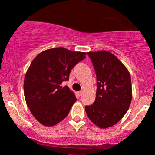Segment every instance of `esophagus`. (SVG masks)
Segmentation results:
<instances>
[{
  "mask_svg": "<svg viewBox=\"0 0 155 155\" xmlns=\"http://www.w3.org/2000/svg\"><path fill=\"white\" fill-rule=\"evenodd\" d=\"M82 94H83V91H81H81H79V92H78V95H79V96H81V95H82Z\"/></svg>",
  "mask_w": 155,
  "mask_h": 155,
  "instance_id": "esophagus-1",
  "label": "esophagus"
}]
</instances>
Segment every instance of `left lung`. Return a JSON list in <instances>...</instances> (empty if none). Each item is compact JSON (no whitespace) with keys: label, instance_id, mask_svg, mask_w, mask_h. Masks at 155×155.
Masks as SVG:
<instances>
[{"label":"left lung","instance_id":"left-lung-1","mask_svg":"<svg viewBox=\"0 0 155 155\" xmlns=\"http://www.w3.org/2000/svg\"><path fill=\"white\" fill-rule=\"evenodd\" d=\"M97 79L95 102L85 106L90 120L101 128L114 125L127 111L132 100L130 73L115 55L106 51L87 52Z\"/></svg>","mask_w":155,"mask_h":155}]
</instances>
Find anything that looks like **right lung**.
Masks as SVG:
<instances>
[{"label":"right lung","mask_w":155,"mask_h":155,"mask_svg":"<svg viewBox=\"0 0 155 155\" xmlns=\"http://www.w3.org/2000/svg\"><path fill=\"white\" fill-rule=\"evenodd\" d=\"M85 54L57 47L42 51L32 61L25 77L24 95L32 114L40 123L52 126L68 116L76 98L62 83L68 81L71 71Z\"/></svg>","instance_id":"add662e5"}]
</instances>
